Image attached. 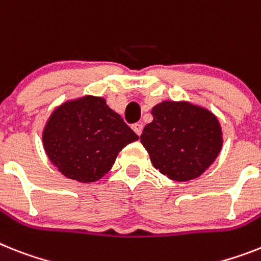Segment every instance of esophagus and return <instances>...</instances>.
I'll return each instance as SVG.
<instances>
[{"label": "esophagus", "mask_w": 261, "mask_h": 261, "mask_svg": "<svg viewBox=\"0 0 261 261\" xmlns=\"http://www.w3.org/2000/svg\"><path fill=\"white\" fill-rule=\"evenodd\" d=\"M131 127H133V130L135 131V134H137V135H141V134H142V130H143V126H142L141 123H134Z\"/></svg>", "instance_id": "obj_1"}]
</instances>
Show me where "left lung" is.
<instances>
[{"label":"left lung","mask_w":261,"mask_h":261,"mask_svg":"<svg viewBox=\"0 0 261 261\" xmlns=\"http://www.w3.org/2000/svg\"><path fill=\"white\" fill-rule=\"evenodd\" d=\"M141 142L154 167L172 180L200 176L214 163L223 144L219 120L187 102H162L151 111Z\"/></svg>","instance_id":"obj_1"}]
</instances>
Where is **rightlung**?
I'll list each match as a JSON object with an SVG mask.
<instances>
[{
	"label": "right lung",
	"instance_id": "1",
	"mask_svg": "<svg viewBox=\"0 0 261 261\" xmlns=\"http://www.w3.org/2000/svg\"><path fill=\"white\" fill-rule=\"evenodd\" d=\"M138 138L103 98L87 95L58 107L42 139L49 159L65 176L90 183L110 171L118 152Z\"/></svg>",
	"mask_w": 261,
	"mask_h": 261
}]
</instances>
